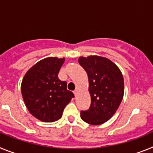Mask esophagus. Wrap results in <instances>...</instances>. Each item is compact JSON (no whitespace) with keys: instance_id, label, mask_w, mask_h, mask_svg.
Instances as JSON below:
<instances>
[{"instance_id":"34e87169","label":"esophagus","mask_w":153,"mask_h":153,"mask_svg":"<svg viewBox=\"0 0 153 153\" xmlns=\"http://www.w3.org/2000/svg\"><path fill=\"white\" fill-rule=\"evenodd\" d=\"M77 94H78V89H75V91H74V95H75V96H76Z\"/></svg>"}]
</instances>
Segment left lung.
I'll return each mask as SVG.
<instances>
[{"label":"left lung","mask_w":153,"mask_h":153,"mask_svg":"<svg viewBox=\"0 0 153 153\" xmlns=\"http://www.w3.org/2000/svg\"><path fill=\"white\" fill-rule=\"evenodd\" d=\"M78 63L87 72L91 105L81 118L91 125H101L115 113L124 95V79L116 65L98 55L80 57Z\"/></svg>","instance_id":"obj_1"}]
</instances>
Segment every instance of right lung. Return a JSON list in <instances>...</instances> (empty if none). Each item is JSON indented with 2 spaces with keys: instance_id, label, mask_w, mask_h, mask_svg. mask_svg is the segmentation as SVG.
Segmentation results:
<instances>
[{
  "instance_id": "add662e5",
  "label": "right lung",
  "mask_w": 153,
  "mask_h": 153,
  "mask_svg": "<svg viewBox=\"0 0 153 153\" xmlns=\"http://www.w3.org/2000/svg\"><path fill=\"white\" fill-rule=\"evenodd\" d=\"M65 58L49 57L30 68L21 83L25 105L36 119L52 123L61 119L64 108L75 97L67 89V82L58 75Z\"/></svg>"
}]
</instances>
